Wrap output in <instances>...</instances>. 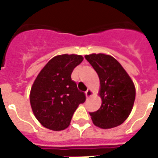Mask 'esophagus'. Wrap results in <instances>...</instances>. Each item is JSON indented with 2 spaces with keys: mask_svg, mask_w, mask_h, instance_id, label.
Segmentation results:
<instances>
[{
  "mask_svg": "<svg viewBox=\"0 0 158 158\" xmlns=\"http://www.w3.org/2000/svg\"><path fill=\"white\" fill-rule=\"evenodd\" d=\"M85 94H86L87 98H89V97H91L92 95H93V92H92L91 89H89L86 92H85Z\"/></svg>",
  "mask_w": 158,
  "mask_h": 158,
  "instance_id": "obj_1",
  "label": "esophagus"
}]
</instances>
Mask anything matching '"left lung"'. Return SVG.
Wrapping results in <instances>:
<instances>
[{
	"label": "left lung",
	"instance_id": "left-lung-1",
	"mask_svg": "<svg viewBox=\"0 0 158 158\" xmlns=\"http://www.w3.org/2000/svg\"><path fill=\"white\" fill-rule=\"evenodd\" d=\"M100 79L101 107L90 112L92 120L102 129L121 125L130 115L135 99V84L121 64L109 55H86Z\"/></svg>",
	"mask_w": 158,
	"mask_h": 158
}]
</instances>
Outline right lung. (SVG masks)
<instances>
[{"instance_id":"1","label":"right lung","mask_w":158,"mask_h":158,"mask_svg":"<svg viewBox=\"0 0 158 158\" xmlns=\"http://www.w3.org/2000/svg\"><path fill=\"white\" fill-rule=\"evenodd\" d=\"M79 55H60L43 67L33 83L30 104L37 120L49 130L59 131L70 124L74 112L86 96L71 79L75 67L83 61Z\"/></svg>"}]
</instances>
